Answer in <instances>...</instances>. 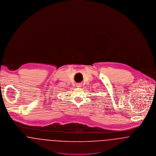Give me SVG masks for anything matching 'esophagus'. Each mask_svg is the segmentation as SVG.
Wrapping results in <instances>:
<instances>
[{
    "instance_id": "obj_1",
    "label": "esophagus",
    "mask_w": 156,
    "mask_h": 156,
    "mask_svg": "<svg viewBox=\"0 0 156 156\" xmlns=\"http://www.w3.org/2000/svg\"><path fill=\"white\" fill-rule=\"evenodd\" d=\"M76 87H81V83H78L76 84Z\"/></svg>"
}]
</instances>
